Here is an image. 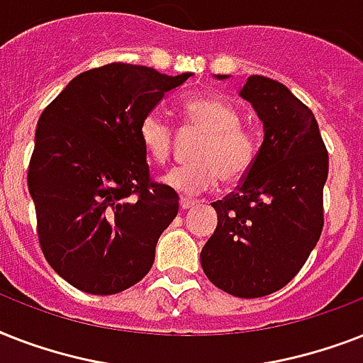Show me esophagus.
I'll return each instance as SVG.
<instances>
[{"mask_svg":"<svg viewBox=\"0 0 363 363\" xmlns=\"http://www.w3.org/2000/svg\"><path fill=\"white\" fill-rule=\"evenodd\" d=\"M193 206H195V200H191V199L179 200V208H182V210H191Z\"/></svg>","mask_w":363,"mask_h":363,"instance_id":"obj_1","label":"esophagus"}]
</instances>
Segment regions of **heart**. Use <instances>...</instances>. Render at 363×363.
Instances as JSON below:
<instances>
[{
    "instance_id": "1",
    "label": "heart",
    "mask_w": 363,
    "mask_h": 363,
    "mask_svg": "<svg viewBox=\"0 0 363 363\" xmlns=\"http://www.w3.org/2000/svg\"><path fill=\"white\" fill-rule=\"evenodd\" d=\"M187 129L200 138L191 150V163L170 170L163 178L168 189L184 196L202 195L221 178L236 184L247 176L257 159L255 136L240 125V112L216 95H199L184 103ZM142 147L153 163L164 164L172 155L174 133L157 112H150L138 125Z\"/></svg>"
}]
</instances>
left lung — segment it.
I'll use <instances>...</instances> for the list:
<instances>
[{
    "label": "left lung",
    "instance_id": "1",
    "mask_svg": "<svg viewBox=\"0 0 363 363\" xmlns=\"http://www.w3.org/2000/svg\"><path fill=\"white\" fill-rule=\"evenodd\" d=\"M240 95L262 120L264 142L236 191L211 202L217 228L200 264L217 289L260 298L283 289L317 245L328 152L313 112L286 86L249 77Z\"/></svg>",
    "mask_w": 363,
    "mask_h": 363
}]
</instances>
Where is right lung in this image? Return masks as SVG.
<instances>
[{
	"label": "right lung",
	"instance_id": "1",
	"mask_svg": "<svg viewBox=\"0 0 363 363\" xmlns=\"http://www.w3.org/2000/svg\"><path fill=\"white\" fill-rule=\"evenodd\" d=\"M189 77L110 63L80 72L43 110L28 168L37 236L78 291L118 294L152 269L179 199L150 176L138 125Z\"/></svg>",
	"mask_w": 363,
	"mask_h": 363
}]
</instances>
